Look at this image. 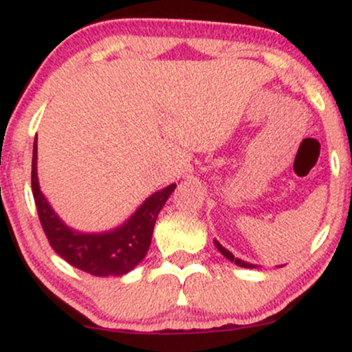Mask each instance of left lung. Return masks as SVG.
<instances>
[{
    "label": "left lung",
    "instance_id": "8db88e82",
    "mask_svg": "<svg viewBox=\"0 0 352 352\" xmlns=\"http://www.w3.org/2000/svg\"><path fill=\"white\" fill-rule=\"evenodd\" d=\"M213 241H215V246H217L218 252H220L221 254H223V256L227 258V260L232 261V263H235V265H238V266H241V268H258V265L248 263V261H243V260H240V258H235V256H233V253H232V252H228V250L225 248L223 245L218 243L217 240H213Z\"/></svg>",
    "mask_w": 352,
    "mask_h": 352
}]
</instances>
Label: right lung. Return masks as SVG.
Here are the masks:
<instances>
[{
    "mask_svg": "<svg viewBox=\"0 0 352 352\" xmlns=\"http://www.w3.org/2000/svg\"><path fill=\"white\" fill-rule=\"evenodd\" d=\"M175 187V184H170L152 193L119 227L99 233L79 232L60 220L39 188L38 137L34 139L31 188L44 233L60 258L94 276H122L144 260L157 217Z\"/></svg>",
    "mask_w": 352,
    "mask_h": 352,
    "instance_id": "add662e5",
    "label": "right lung"
}]
</instances>
